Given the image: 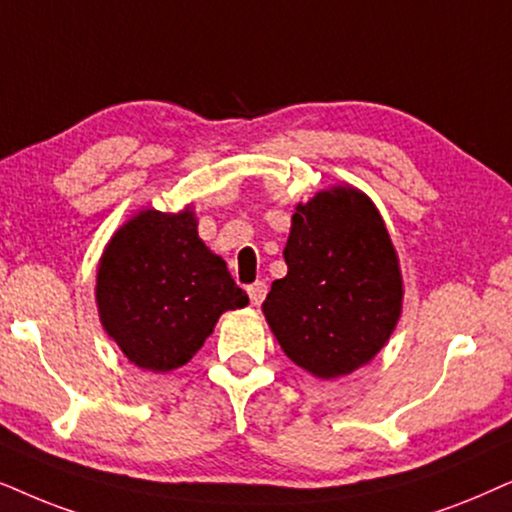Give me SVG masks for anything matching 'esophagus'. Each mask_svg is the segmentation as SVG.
<instances>
[{"instance_id": "esophagus-1", "label": "esophagus", "mask_w": 512, "mask_h": 512, "mask_svg": "<svg viewBox=\"0 0 512 512\" xmlns=\"http://www.w3.org/2000/svg\"><path fill=\"white\" fill-rule=\"evenodd\" d=\"M248 297L252 306H260L267 297V283L264 281H255L252 285H248Z\"/></svg>"}]
</instances>
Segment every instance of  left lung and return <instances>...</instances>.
<instances>
[{"label": "left lung", "mask_w": 512, "mask_h": 512, "mask_svg": "<svg viewBox=\"0 0 512 512\" xmlns=\"http://www.w3.org/2000/svg\"><path fill=\"white\" fill-rule=\"evenodd\" d=\"M288 274L262 311L292 363L335 379L370 363L403 311V276L379 210L353 187L299 203L283 250Z\"/></svg>", "instance_id": "obj_1"}]
</instances>
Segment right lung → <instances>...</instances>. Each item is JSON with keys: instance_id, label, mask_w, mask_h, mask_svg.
<instances>
[{"instance_id": "right-lung-1", "label": "right lung", "mask_w": 512, "mask_h": 512, "mask_svg": "<svg viewBox=\"0 0 512 512\" xmlns=\"http://www.w3.org/2000/svg\"><path fill=\"white\" fill-rule=\"evenodd\" d=\"M100 323L133 365L170 372L192 360L217 318L248 295L227 262L206 248L192 208L142 210L100 257L95 285Z\"/></svg>"}]
</instances>
